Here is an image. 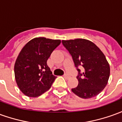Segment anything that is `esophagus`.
I'll list each match as a JSON object with an SVG mask.
<instances>
[{"label":"esophagus","instance_id":"1","mask_svg":"<svg viewBox=\"0 0 122 122\" xmlns=\"http://www.w3.org/2000/svg\"><path fill=\"white\" fill-rule=\"evenodd\" d=\"M63 76H64V77H65V78H66V79H69V75H68L67 74H65Z\"/></svg>","mask_w":122,"mask_h":122}]
</instances>
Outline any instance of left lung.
Returning <instances> with one entry per match:
<instances>
[{"mask_svg":"<svg viewBox=\"0 0 122 122\" xmlns=\"http://www.w3.org/2000/svg\"><path fill=\"white\" fill-rule=\"evenodd\" d=\"M72 56L79 72V85L71 91L82 98H91L100 93L108 83L110 69L105 55L92 41L85 39L62 40ZM82 66V73L78 67Z\"/></svg>","mask_w":122,"mask_h":122,"instance_id":"obj_1","label":"left lung"}]
</instances>
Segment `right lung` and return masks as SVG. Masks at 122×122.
Here are the masks:
<instances>
[{
	"mask_svg": "<svg viewBox=\"0 0 122 122\" xmlns=\"http://www.w3.org/2000/svg\"><path fill=\"white\" fill-rule=\"evenodd\" d=\"M60 40L36 37L23 47L14 65L17 85L25 96L37 97L51 88L57 76L53 75L47 61Z\"/></svg>",
	"mask_w": 122,
	"mask_h": 122,
	"instance_id": "add662e5",
	"label": "right lung"
}]
</instances>
